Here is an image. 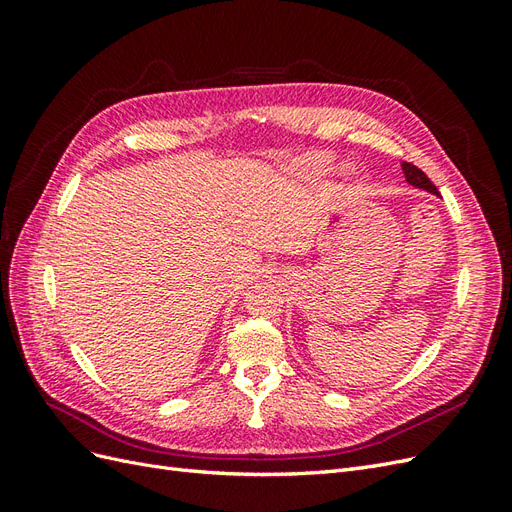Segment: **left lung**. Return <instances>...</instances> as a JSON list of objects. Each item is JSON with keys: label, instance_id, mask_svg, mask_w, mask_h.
<instances>
[{"label": "left lung", "instance_id": "8db88e82", "mask_svg": "<svg viewBox=\"0 0 512 512\" xmlns=\"http://www.w3.org/2000/svg\"><path fill=\"white\" fill-rule=\"evenodd\" d=\"M401 168H404V175H406L408 183L414 185V188H423V190H427L431 194H438V188L429 181V177L423 173L421 168L410 164V162L408 164H401Z\"/></svg>", "mask_w": 512, "mask_h": 512}]
</instances>
